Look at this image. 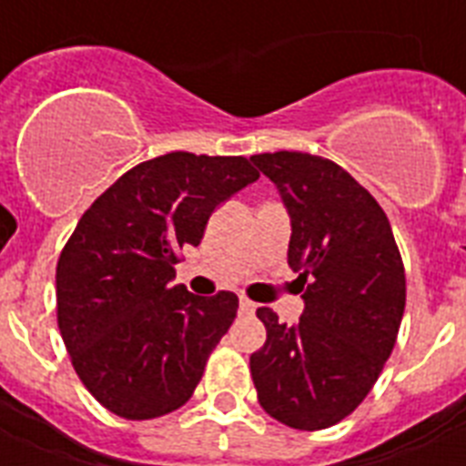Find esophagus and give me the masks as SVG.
<instances>
[{"instance_id":"1","label":"esophagus","mask_w":466,"mask_h":466,"mask_svg":"<svg viewBox=\"0 0 466 466\" xmlns=\"http://www.w3.org/2000/svg\"><path fill=\"white\" fill-rule=\"evenodd\" d=\"M255 311H257V305L252 302V299L240 298V314H255Z\"/></svg>"}]
</instances>
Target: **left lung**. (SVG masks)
<instances>
[{"label": "left lung", "instance_id": "obj_1", "mask_svg": "<svg viewBox=\"0 0 466 466\" xmlns=\"http://www.w3.org/2000/svg\"><path fill=\"white\" fill-rule=\"evenodd\" d=\"M249 161L290 217L288 264L305 289L298 324L268 307L267 343L249 357L264 412L319 431L355 412L393 352L405 311V268L386 211L333 161L305 152Z\"/></svg>", "mask_w": 466, "mask_h": 466}]
</instances>
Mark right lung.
Returning a JSON list of instances; mask_svg holds the SVG:
<instances>
[{
    "label": "right lung",
    "instance_id": "right-lung-1",
    "mask_svg": "<svg viewBox=\"0 0 466 466\" xmlns=\"http://www.w3.org/2000/svg\"><path fill=\"white\" fill-rule=\"evenodd\" d=\"M257 178L245 157L171 152L123 173L80 217L56 264V319L76 374L109 412L137 421L190 400L238 298L173 286V264Z\"/></svg>",
    "mask_w": 466,
    "mask_h": 466
}]
</instances>
